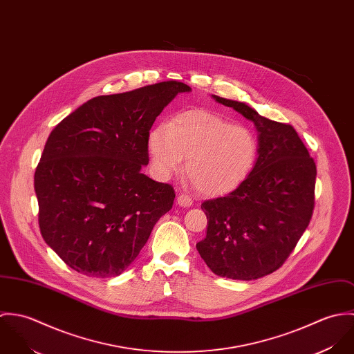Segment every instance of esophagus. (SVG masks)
<instances>
[{
	"instance_id": "1",
	"label": "esophagus",
	"mask_w": 354,
	"mask_h": 354,
	"mask_svg": "<svg viewBox=\"0 0 354 354\" xmlns=\"http://www.w3.org/2000/svg\"><path fill=\"white\" fill-rule=\"evenodd\" d=\"M177 203H178V205H181V207H191V205H192V199H191L188 195L181 194V195H178V198H177Z\"/></svg>"
}]
</instances>
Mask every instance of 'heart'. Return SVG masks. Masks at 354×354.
I'll use <instances>...</instances> for the list:
<instances>
[{
	"mask_svg": "<svg viewBox=\"0 0 354 354\" xmlns=\"http://www.w3.org/2000/svg\"><path fill=\"white\" fill-rule=\"evenodd\" d=\"M155 173L167 178L178 171L187 156L185 173L204 196H222L234 191L252 171L257 140L252 131L233 125L204 109L176 114L149 139Z\"/></svg>",
	"mask_w": 354,
	"mask_h": 354,
	"instance_id": "1",
	"label": "heart"
}]
</instances>
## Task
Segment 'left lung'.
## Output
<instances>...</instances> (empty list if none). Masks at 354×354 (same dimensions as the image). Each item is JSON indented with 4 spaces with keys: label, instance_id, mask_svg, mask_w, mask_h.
<instances>
[{
    "label": "left lung",
    "instance_id": "1",
    "mask_svg": "<svg viewBox=\"0 0 354 354\" xmlns=\"http://www.w3.org/2000/svg\"><path fill=\"white\" fill-rule=\"evenodd\" d=\"M212 98L252 121L259 156L233 192L202 203L208 226L196 248L214 274L257 279L285 263L308 227L316 165L292 125L268 120L244 102Z\"/></svg>",
    "mask_w": 354,
    "mask_h": 354
}]
</instances>
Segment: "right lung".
Wrapping results in <instances>:
<instances>
[{
    "instance_id": "1",
    "label": "right lung",
    "mask_w": 354,
    "mask_h": 354,
    "mask_svg": "<svg viewBox=\"0 0 354 354\" xmlns=\"http://www.w3.org/2000/svg\"><path fill=\"white\" fill-rule=\"evenodd\" d=\"M176 80L83 103L49 135L34 176L44 240L72 270L120 275L146 245L176 198L149 165L155 118L178 93Z\"/></svg>"
}]
</instances>
